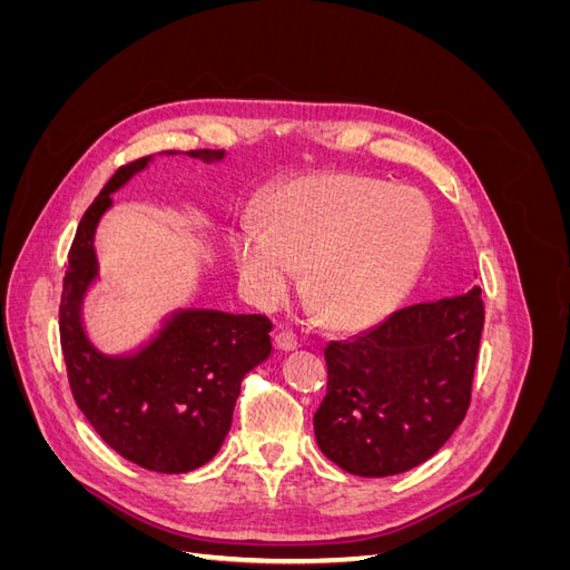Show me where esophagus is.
<instances>
[{"label":"esophagus","mask_w":570,"mask_h":570,"mask_svg":"<svg viewBox=\"0 0 570 570\" xmlns=\"http://www.w3.org/2000/svg\"><path fill=\"white\" fill-rule=\"evenodd\" d=\"M275 344H278V350H283V352H292L299 347V340L295 333L289 331V327H283V331L275 335Z\"/></svg>","instance_id":"34e87169"}]
</instances>
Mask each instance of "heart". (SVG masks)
<instances>
[{
  "label": "heart",
  "instance_id": "obj_1",
  "mask_svg": "<svg viewBox=\"0 0 570 570\" xmlns=\"http://www.w3.org/2000/svg\"><path fill=\"white\" fill-rule=\"evenodd\" d=\"M435 212L416 187L358 176H316L278 189L262 226L235 235L239 281L258 306L299 285L337 327H366L394 312L433 249Z\"/></svg>",
  "mask_w": 570,
  "mask_h": 570
}]
</instances>
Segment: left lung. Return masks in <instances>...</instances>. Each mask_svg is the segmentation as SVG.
<instances>
[{
	"label": "left lung",
	"mask_w": 570,
	"mask_h": 570,
	"mask_svg": "<svg viewBox=\"0 0 570 570\" xmlns=\"http://www.w3.org/2000/svg\"><path fill=\"white\" fill-rule=\"evenodd\" d=\"M485 306L480 287L404 306L325 347L327 392L314 413L321 452L342 471L416 469L452 438L471 404Z\"/></svg>",
	"instance_id": "left-lung-1"
}]
</instances>
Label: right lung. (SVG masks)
Returning <instances> with one entry per match:
<instances>
[{
    "label": "right lung",
    "mask_w": 570,
    "mask_h": 570,
    "mask_svg": "<svg viewBox=\"0 0 570 570\" xmlns=\"http://www.w3.org/2000/svg\"><path fill=\"white\" fill-rule=\"evenodd\" d=\"M187 154L223 159V149ZM149 159L120 166L78 223L59 306L61 352L76 404L111 450L147 471L187 473L220 450L243 377L271 354L273 323L262 314L185 308L130 356H107L88 340L80 306L97 278V223L111 206V193Z\"/></svg>",
    "instance_id": "right-lung-1"
}]
</instances>
